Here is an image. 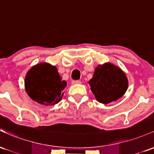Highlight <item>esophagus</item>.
Wrapping results in <instances>:
<instances>
[{
  "mask_svg": "<svg viewBox=\"0 0 154 154\" xmlns=\"http://www.w3.org/2000/svg\"><path fill=\"white\" fill-rule=\"evenodd\" d=\"M72 85H77V84H81L80 80H72Z\"/></svg>",
  "mask_w": 154,
  "mask_h": 154,
  "instance_id": "34e87169",
  "label": "esophagus"
}]
</instances>
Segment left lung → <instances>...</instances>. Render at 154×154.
<instances>
[{"mask_svg":"<svg viewBox=\"0 0 154 154\" xmlns=\"http://www.w3.org/2000/svg\"><path fill=\"white\" fill-rule=\"evenodd\" d=\"M88 83L96 100L103 104L117 100L123 96L128 88L126 74L119 66L110 62L97 66Z\"/></svg>","mask_w":154,"mask_h":154,"instance_id":"1","label":"left lung"}]
</instances>
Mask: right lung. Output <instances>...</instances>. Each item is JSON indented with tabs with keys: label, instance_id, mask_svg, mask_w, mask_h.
Listing matches in <instances>:
<instances>
[{
	"label": "right lung",
	"instance_id": "add662e5",
	"mask_svg": "<svg viewBox=\"0 0 154 154\" xmlns=\"http://www.w3.org/2000/svg\"><path fill=\"white\" fill-rule=\"evenodd\" d=\"M66 86L57 68L46 62L31 67L24 79V88L29 98L44 106L59 103Z\"/></svg>",
	"mask_w": 154,
	"mask_h": 154
}]
</instances>
